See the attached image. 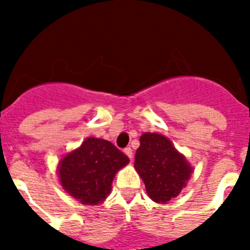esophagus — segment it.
<instances>
[{
  "mask_svg": "<svg viewBox=\"0 0 250 250\" xmlns=\"http://www.w3.org/2000/svg\"><path fill=\"white\" fill-rule=\"evenodd\" d=\"M125 156L128 157L129 160H132V157H133L132 149H131V148H125Z\"/></svg>",
  "mask_w": 250,
  "mask_h": 250,
  "instance_id": "obj_1",
  "label": "esophagus"
}]
</instances>
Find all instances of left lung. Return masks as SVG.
I'll list each match as a JSON object with an SVG mask.
<instances>
[{"mask_svg":"<svg viewBox=\"0 0 250 250\" xmlns=\"http://www.w3.org/2000/svg\"><path fill=\"white\" fill-rule=\"evenodd\" d=\"M135 168L143 179L146 193L154 202L165 204L186 187L192 167L168 139L156 132H145L135 154Z\"/></svg>","mask_w":250,"mask_h":250,"instance_id":"8db88e82","label":"left lung"}]
</instances>
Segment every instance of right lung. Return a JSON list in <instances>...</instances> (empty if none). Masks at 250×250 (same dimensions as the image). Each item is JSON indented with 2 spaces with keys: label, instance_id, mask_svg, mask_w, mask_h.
I'll use <instances>...</instances> for the list:
<instances>
[{
  "label": "right lung",
  "instance_id": "obj_1",
  "mask_svg": "<svg viewBox=\"0 0 250 250\" xmlns=\"http://www.w3.org/2000/svg\"><path fill=\"white\" fill-rule=\"evenodd\" d=\"M128 162L110 141L88 137L60 161L61 186L84 205H97L109 196L117 171Z\"/></svg>",
  "mask_w": 250,
  "mask_h": 250
}]
</instances>
